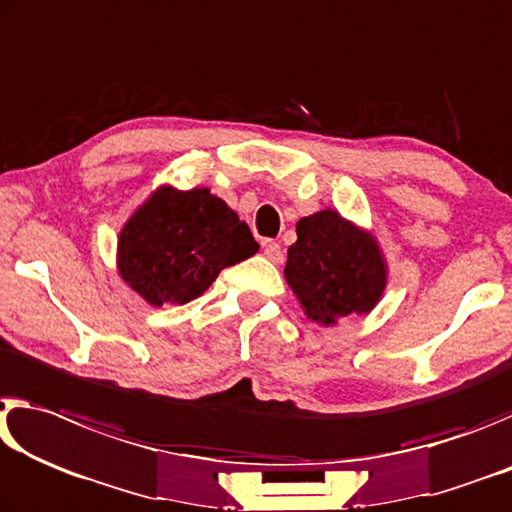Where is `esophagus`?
Masks as SVG:
<instances>
[{
  "label": "esophagus",
  "instance_id": "1",
  "mask_svg": "<svg viewBox=\"0 0 512 512\" xmlns=\"http://www.w3.org/2000/svg\"><path fill=\"white\" fill-rule=\"evenodd\" d=\"M263 251H265V256L270 258L272 263H283V249H281L279 242H272V240H267L265 245H263Z\"/></svg>",
  "mask_w": 512,
  "mask_h": 512
}]
</instances>
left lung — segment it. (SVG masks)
Wrapping results in <instances>:
<instances>
[{"instance_id": "obj_1", "label": "left lung", "mask_w": 512, "mask_h": 512, "mask_svg": "<svg viewBox=\"0 0 512 512\" xmlns=\"http://www.w3.org/2000/svg\"><path fill=\"white\" fill-rule=\"evenodd\" d=\"M283 272L306 315L320 324L372 311L385 288L376 242L335 211L301 217Z\"/></svg>"}]
</instances>
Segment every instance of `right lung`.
Listing matches in <instances>:
<instances>
[{
    "label": "right lung",
    "instance_id": "add662e5",
    "mask_svg": "<svg viewBox=\"0 0 512 512\" xmlns=\"http://www.w3.org/2000/svg\"><path fill=\"white\" fill-rule=\"evenodd\" d=\"M258 242L206 188H161L120 233L122 279L152 306L188 304L224 267L254 256Z\"/></svg>",
    "mask_w": 512,
    "mask_h": 512
}]
</instances>
